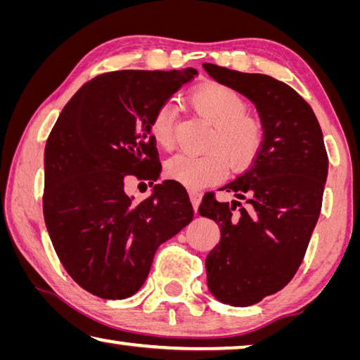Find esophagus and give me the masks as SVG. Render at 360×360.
Listing matches in <instances>:
<instances>
[{
  "label": "esophagus",
  "mask_w": 360,
  "mask_h": 360,
  "mask_svg": "<svg viewBox=\"0 0 360 360\" xmlns=\"http://www.w3.org/2000/svg\"><path fill=\"white\" fill-rule=\"evenodd\" d=\"M189 197H191V203H192V207H193V211H197L198 205H200V202H202V193L200 192H195V191H191L189 192Z\"/></svg>",
  "instance_id": "1"
}]
</instances>
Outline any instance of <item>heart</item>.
<instances>
[{"label": "heart", "instance_id": "obj_1", "mask_svg": "<svg viewBox=\"0 0 360 360\" xmlns=\"http://www.w3.org/2000/svg\"><path fill=\"white\" fill-rule=\"evenodd\" d=\"M189 102L193 110L213 127L205 155L171 157L165 165V176L187 189L213 186L222 178L224 167L238 173L258 157L262 146V127L248 117V105L240 94L219 83H208L192 91ZM176 110L171 104L157 108L150 123L153 141L163 149L174 146Z\"/></svg>", "mask_w": 360, "mask_h": 360}]
</instances>
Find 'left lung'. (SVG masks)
<instances>
[{
	"label": "left lung",
	"instance_id": "1",
	"mask_svg": "<svg viewBox=\"0 0 360 360\" xmlns=\"http://www.w3.org/2000/svg\"><path fill=\"white\" fill-rule=\"evenodd\" d=\"M203 68L253 102L264 131L252 167L222 187L237 200L208 195L198 208L221 231L205 259L210 293L245 307L277 293L298 271L321 214L328 157L311 105L288 84L214 64Z\"/></svg>",
	"mask_w": 360,
	"mask_h": 360
}]
</instances>
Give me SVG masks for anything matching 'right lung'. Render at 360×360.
Here are the masks:
<instances>
[{"mask_svg": "<svg viewBox=\"0 0 360 360\" xmlns=\"http://www.w3.org/2000/svg\"><path fill=\"white\" fill-rule=\"evenodd\" d=\"M197 75L120 70L84 83L62 108L44 149L43 214L57 256L79 287L104 300L134 295L153 255L193 218L184 187L153 186L134 205L124 184L158 179L150 123L160 105Z\"/></svg>", "mask_w": 360, "mask_h": 360, "instance_id": "1", "label": "right lung"}]
</instances>
